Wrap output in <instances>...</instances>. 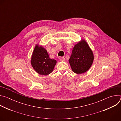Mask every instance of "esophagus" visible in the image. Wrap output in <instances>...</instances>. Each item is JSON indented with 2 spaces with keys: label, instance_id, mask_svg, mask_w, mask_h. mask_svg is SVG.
<instances>
[{
  "label": "esophagus",
  "instance_id": "obj_1",
  "mask_svg": "<svg viewBox=\"0 0 121 121\" xmlns=\"http://www.w3.org/2000/svg\"><path fill=\"white\" fill-rule=\"evenodd\" d=\"M65 59V58L64 57H59V60L60 61H64Z\"/></svg>",
  "mask_w": 121,
  "mask_h": 121
}]
</instances>
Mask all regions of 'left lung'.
Returning a JSON list of instances; mask_svg holds the SVG:
<instances>
[{
    "label": "left lung",
    "instance_id": "left-lung-1",
    "mask_svg": "<svg viewBox=\"0 0 121 121\" xmlns=\"http://www.w3.org/2000/svg\"><path fill=\"white\" fill-rule=\"evenodd\" d=\"M93 59L92 51L87 43L83 40L74 47L69 62L72 71L76 74H80L89 69Z\"/></svg>",
    "mask_w": 121,
    "mask_h": 121
}]
</instances>
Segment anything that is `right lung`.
Returning a JSON list of instances; mask_svg holds the SVG:
<instances>
[{"mask_svg":"<svg viewBox=\"0 0 121 121\" xmlns=\"http://www.w3.org/2000/svg\"><path fill=\"white\" fill-rule=\"evenodd\" d=\"M56 61L50 58L47 51L42 46L36 45L31 59V64L38 74L48 75L54 70Z\"/></svg>","mask_w":121,"mask_h":121,"instance_id":"1","label":"right lung"}]
</instances>
